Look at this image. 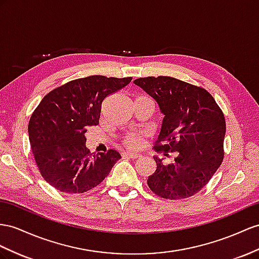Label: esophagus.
<instances>
[{
  "instance_id": "1",
  "label": "esophagus",
  "mask_w": 259,
  "mask_h": 259,
  "mask_svg": "<svg viewBox=\"0 0 259 259\" xmlns=\"http://www.w3.org/2000/svg\"><path fill=\"white\" fill-rule=\"evenodd\" d=\"M122 155L130 157V158H138V157L141 156L139 153H135V152H123Z\"/></svg>"
}]
</instances>
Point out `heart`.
I'll return each mask as SVG.
<instances>
[{"instance_id": "b5f03b06", "label": "heart", "mask_w": 259, "mask_h": 259, "mask_svg": "<svg viewBox=\"0 0 259 259\" xmlns=\"http://www.w3.org/2000/svg\"><path fill=\"white\" fill-rule=\"evenodd\" d=\"M125 143H127L131 148H137L139 147V144L141 143V137L139 135H131L127 138Z\"/></svg>"}]
</instances>
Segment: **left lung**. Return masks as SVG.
I'll use <instances>...</instances> for the list:
<instances>
[{
  "label": "left lung",
  "instance_id": "1",
  "mask_svg": "<svg viewBox=\"0 0 259 259\" xmlns=\"http://www.w3.org/2000/svg\"><path fill=\"white\" fill-rule=\"evenodd\" d=\"M134 83L155 99L164 115L154 149L177 153L168 165L154 156L156 170L148 186L169 200L194 196L223 161L227 128L222 110L207 91L174 77H141Z\"/></svg>",
  "mask_w": 259,
  "mask_h": 259
}]
</instances>
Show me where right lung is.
Returning <instances> with one entry per match:
<instances>
[{"mask_svg": "<svg viewBox=\"0 0 259 259\" xmlns=\"http://www.w3.org/2000/svg\"><path fill=\"white\" fill-rule=\"evenodd\" d=\"M131 77L92 75L46 95L28 123L31 151L45 181L66 194L85 193L101 184L121 155L116 150L92 154L85 132L97 125L102 103Z\"/></svg>", "mask_w": 259, "mask_h": 259, "instance_id": "1", "label": "right lung"}]
</instances>
